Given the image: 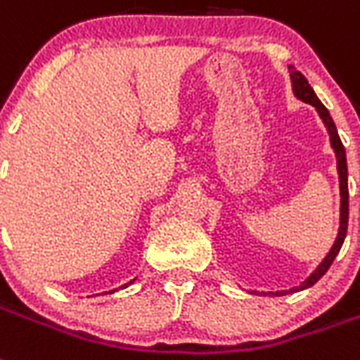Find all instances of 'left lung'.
<instances>
[{
  "instance_id": "left-lung-1",
  "label": "left lung",
  "mask_w": 360,
  "mask_h": 360,
  "mask_svg": "<svg viewBox=\"0 0 360 360\" xmlns=\"http://www.w3.org/2000/svg\"><path fill=\"white\" fill-rule=\"evenodd\" d=\"M289 77H291V86H293V94L295 97L299 99V101L306 103V105H311V107L316 108L317 114H319V118H321L323 125L327 127L328 133V141H330V148H333L334 155H336V172H338V184H340V227L338 233H336V238H334L333 248L328 250V253L325 255L321 263L317 264V269L311 272L308 278H306L300 285L291 287V289H285V291H269V293H264L261 291V295H272V297H283V295H291L297 293V291H302V289H308L316 283L319 278H321L325 272L328 270V266L333 264L334 257L338 255L340 248L344 244L345 233H347V214H349V193H347V163H345V148L342 141H340L338 131H336V125H334L333 118H330V114H328L327 107L319 101V97L316 96V91L308 84V80L300 71H297L293 65H289ZM250 293H259V291H250Z\"/></svg>"
}]
</instances>
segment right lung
<instances>
[{"label": "right lung", "mask_w": 360, "mask_h": 360, "mask_svg": "<svg viewBox=\"0 0 360 360\" xmlns=\"http://www.w3.org/2000/svg\"><path fill=\"white\" fill-rule=\"evenodd\" d=\"M133 281H135V280H131V281H129V283H133ZM129 283H125V285H122V289H125V287L129 285ZM114 291H116V289H112V291H108V293H114Z\"/></svg>", "instance_id": "right-lung-1"}]
</instances>
